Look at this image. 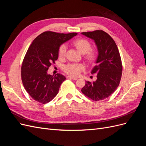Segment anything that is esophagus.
<instances>
[{
  "label": "esophagus",
  "instance_id": "obj_1",
  "mask_svg": "<svg viewBox=\"0 0 146 146\" xmlns=\"http://www.w3.org/2000/svg\"><path fill=\"white\" fill-rule=\"evenodd\" d=\"M67 78H69V79H72V80H77V77H72V76H68L67 77Z\"/></svg>",
  "mask_w": 146,
  "mask_h": 146
}]
</instances>
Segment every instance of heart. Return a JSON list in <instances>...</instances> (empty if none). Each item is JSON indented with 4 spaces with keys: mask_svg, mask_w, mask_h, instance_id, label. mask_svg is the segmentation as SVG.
Instances as JSON below:
<instances>
[{
    "mask_svg": "<svg viewBox=\"0 0 146 146\" xmlns=\"http://www.w3.org/2000/svg\"><path fill=\"white\" fill-rule=\"evenodd\" d=\"M73 46L77 51L84 55V58L90 64H93L98 58V53L94 49H91V44L85 38H78L72 42ZM67 47L66 45H61L58 48V55L59 58H63L66 55ZM84 69L81 64H68L64 66L63 69L67 74L72 76H77Z\"/></svg>",
    "mask_w": 146,
    "mask_h": 146,
    "instance_id": "1",
    "label": "heart"
}]
</instances>
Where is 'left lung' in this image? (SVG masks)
<instances>
[{"instance_id":"8db88e82","label":"left lung","mask_w":146,"mask_h":146,"mask_svg":"<svg viewBox=\"0 0 146 146\" xmlns=\"http://www.w3.org/2000/svg\"><path fill=\"white\" fill-rule=\"evenodd\" d=\"M82 34L94 41L98 56L91 70V74H97V80L92 83L86 81L81 91L94 101L104 100L117 89L121 79L122 66L118 48L113 39L103 30Z\"/></svg>"}]
</instances>
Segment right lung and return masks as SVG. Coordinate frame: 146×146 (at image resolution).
Listing matches in <instances>:
<instances>
[{"label": "right lung", "mask_w": 146, "mask_h": 146, "mask_svg": "<svg viewBox=\"0 0 146 146\" xmlns=\"http://www.w3.org/2000/svg\"><path fill=\"white\" fill-rule=\"evenodd\" d=\"M77 35L45 32L30 46L22 64L21 78L26 91L35 100L44 104L58 94L66 77L60 74L52 76L47 70L58 59L60 46Z\"/></svg>", "instance_id": "obj_1"}]
</instances>
